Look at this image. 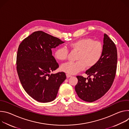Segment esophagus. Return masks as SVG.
Here are the masks:
<instances>
[{
    "mask_svg": "<svg viewBox=\"0 0 129 129\" xmlns=\"http://www.w3.org/2000/svg\"><path fill=\"white\" fill-rule=\"evenodd\" d=\"M66 77H67V78H70V77H71V76L70 75H69V74H66Z\"/></svg>",
    "mask_w": 129,
    "mask_h": 129,
    "instance_id": "obj_1",
    "label": "esophagus"
}]
</instances>
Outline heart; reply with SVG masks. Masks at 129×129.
Masks as SVG:
<instances>
[{
  "label": "heart",
  "mask_w": 129,
  "mask_h": 129,
  "mask_svg": "<svg viewBox=\"0 0 129 129\" xmlns=\"http://www.w3.org/2000/svg\"><path fill=\"white\" fill-rule=\"evenodd\" d=\"M72 50L78 51L76 62H68L63 64L61 69L68 74L74 75L84 70L86 67L90 68L94 66L101 60L103 53V46L101 42L94 41L90 38H84L72 42L68 45ZM69 50L62 47L54 52L56 58L65 61L68 57Z\"/></svg>",
  "instance_id": "heart-1"
}]
</instances>
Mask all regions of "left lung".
Returning <instances> with one entry per match:
<instances>
[{"instance_id": "left-lung-1", "label": "left lung", "mask_w": 129, "mask_h": 129, "mask_svg": "<svg viewBox=\"0 0 129 129\" xmlns=\"http://www.w3.org/2000/svg\"><path fill=\"white\" fill-rule=\"evenodd\" d=\"M117 61L115 43L105 34L103 53L100 61L86 71L89 78L77 76L78 82L75 90L78 96L87 102H94L104 96L111 88L114 80ZM91 76L93 78H91Z\"/></svg>"}]
</instances>
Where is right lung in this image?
<instances>
[{"label": "right lung", "instance_id": "1", "mask_svg": "<svg viewBox=\"0 0 129 129\" xmlns=\"http://www.w3.org/2000/svg\"><path fill=\"white\" fill-rule=\"evenodd\" d=\"M64 42L39 30L25 38L18 47L16 58L18 77L26 93L37 101L47 103L54 100L66 78L64 72L49 74L59 67L51 49Z\"/></svg>", "mask_w": 129, "mask_h": 129}]
</instances>
